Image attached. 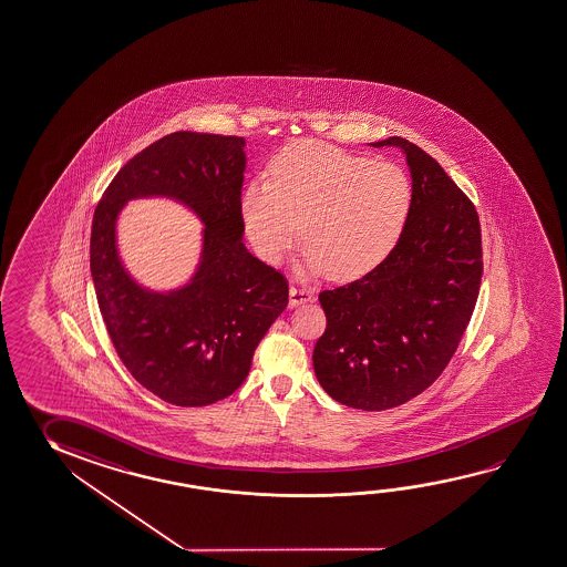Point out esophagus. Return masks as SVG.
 I'll return each mask as SVG.
<instances>
[{
    "instance_id": "obj_1",
    "label": "esophagus",
    "mask_w": 567,
    "mask_h": 567,
    "mask_svg": "<svg viewBox=\"0 0 567 567\" xmlns=\"http://www.w3.org/2000/svg\"><path fill=\"white\" fill-rule=\"evenodd\" d=\"M313 291L303 286H291L289 288V307L303 306L307 301H313Z\"/></svg>"
}]
</instances>
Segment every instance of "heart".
Segmentation results:
<instances>
[{
  "label": "heart",
  "mask_w": 567,
  "mask_h": 567,
  "mask_svg": "<svg viewBox=\"0 0 567 567\" xmlns=\"http://www.w3.org/2000/svg\"><path fill=\"white\" fill-rule=\"evenodd\" d=\"M270 175L250 181L240 197L244 233L268 264L284 260L303 228L307 270L354 279L384 260L404 230L412 185L394 163L297 142Z\"/></svg>",
  "instance_id": "heart-1"
}]
</instances>
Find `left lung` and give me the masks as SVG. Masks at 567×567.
<instances>
[{
  "label": "left lung",
  "instance_id": "obj_1",
  "mask_svg": "<svg viewBox=\"0 0 567 567\" xmlns=\"http://www.w3.org/2000/svg\"><path fill=\"white\" fill-rule=\"evenodd\" d=\"M412 205L392 252L349 286L324 289L327 329L315 377L337 402L380 412L432 386L457 351L475 309L483 248L473 203L440 163L404 137Z\"/></svg>",
  "mask_w": 567,
  "mask_h": 567
}]
</instances>
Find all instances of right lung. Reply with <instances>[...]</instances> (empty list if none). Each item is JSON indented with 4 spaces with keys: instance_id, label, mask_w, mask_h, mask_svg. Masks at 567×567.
<instances>
[{
    "instance_id": "1",
    "label": "right lung",
    "mask_w": 567,
    "mask_h": 567,
    "mask_svg": "<svg viewBox=\"0 0 567 567\" xmlns=\"http://www.w3.org/2000/svg\"><path fill=\"white\" fill-rule=\"evenodd\" d=\"M246 140L175 132L117 172L94 210L91 271L100 313L130 374L169 404H215L243 384L254 351L288 307V281L244 246ZM163 196L204 223L198 270L181 289H144L116 252L130 199Z\"/></svg>"
}]
</instances>
